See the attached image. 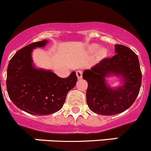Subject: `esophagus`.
<instances>
[{"label":"esophagus","instance_id":"esophagus-1","mask_svg":"<svg viewBox=\"0 0 151 151\" xmlns=\"http://www.w3.org/2000/svg\"><path fill=\"white\" fill-rule=\"evenodd\" d=\"M76 76H77L78 79H81L82 78V72L81 70L76 71Z\"/></svg>","mask_w":151,"mask_h":151}]
</instances>
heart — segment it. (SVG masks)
<instances>
[{"label":"heart","instance_id":"obj_1","mask_svg":"<svg viewBox=\"0 0 151 151\" xmlns=\"http://www.w3.org/2000/svg\"><path fill=\"white\" fill-rule=\"evenodd\" d=\"M99 48V46L98 44L93 43V44H91L89 46H88V49L90 52L93 53V52H95ZM107 54H108V51H107V49H105V48H102V49H101L98 52V53H97V58L98 59L104 58V57H106Z\"/></svg>","mask_w":151,"mask_h":151}]
</instances>
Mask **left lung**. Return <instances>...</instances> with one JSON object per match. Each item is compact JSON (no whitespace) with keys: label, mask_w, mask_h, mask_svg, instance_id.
<instances>
[{"label":"left lung","mask_w":151,"mask_h":151,"mask_svg":"<svg viewBox=\"0 0 151 151\" xmlns=\"http://www.w3.org/2000/svg\"><path fill=\"white\" fill-rule=\"evenodd\" d=\"M116 55L101 60L91 69L85 70L83 79L88 83L86 103L94 113L113 116L132 105L139 94L142 82L137 54L123 45H115ZM116 76L121 85L111 87L106 78Z\"/></svg>","instance_id":"obj_1"}]
</instances>
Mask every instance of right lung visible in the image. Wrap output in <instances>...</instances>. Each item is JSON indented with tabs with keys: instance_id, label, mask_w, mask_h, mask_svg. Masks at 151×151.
<instances>
[{
	"instance_id": "obj_1",
	"label": "right lung",
	"mask_w": 151,
	"mask_h": 151,
	"mask_svg": "<svg viewBox=\"0 0 151 151\" xmlns=\"http://www.w3.org/2000/svg\"><path fill=\"white\" fill-rule=\"evenodd\" d=\"M47 43V40H43L24 46L8 65L6 87L9 98L18 108L35 116L50 115L61 109L68 91L78 80L75 71L62 78L50 70L35 66L32 50Z\"/></svg>"
}]
</instances>
